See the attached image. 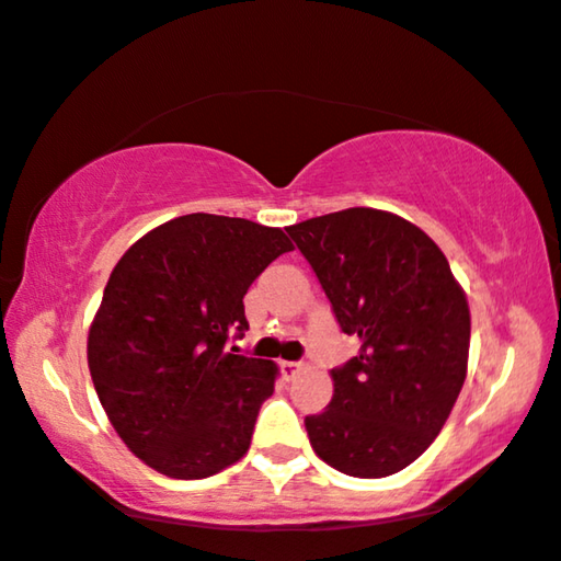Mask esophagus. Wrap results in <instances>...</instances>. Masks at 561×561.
Returning a JSON list of instances; mask_svg holds the SVG:
<instances>
[{
    "instance_id": "34e87169",
    "label": "esophagus",
    "mask_w": 561,
    "mask_h": 561,
    "mask_svg": "<svg viewBox=\"0 0 561 561\" xmlns=\"http://www.w3.org/2000/svg\"><path fill=\"white\" fill-rule=\"evenodd\" d=\"M278 367H280V375H283V378H286V380H294L296 375L304 370L301 363H288V359H283V363H280Z\"/></svg>"
}]
</instances>
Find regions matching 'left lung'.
Instances as JSON below:
<instances>
[{"instance_id": "8db88e82", "label": "left lung", "mask_w": 561, "mask_h": 561, "mask_svg": "<svg viewBox=\"0 0 561 561\" xmlns=\"http://www.w3.org/2000/svg\"><path fill=\"white\" fill-rule=\"evenodd\" d=\"M286 232L359 352L306 416L311 447L352 478H388L428 449L467 375L470 309L444 252L396 214L344 209Z\"/></svg>"}]
</instances>
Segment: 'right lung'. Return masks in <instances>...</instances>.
Segmentation results:
<instances>
[{"label":"right lung","instance_id":"add662e5","mask_svg":"<svg viewBox=\"0 0 561 561\" xmlns=\"http://www.w3.org/2000/svg\"><path fill=\"white\" fill-rule=\"evenodd\" d=\"M288 250L280 229L186 214L114 265L89 329V370L112 426L152 470L202 480L250 449L275 365L229 344L250 327L252 280Z\"/></svg>","mask_w":561,"mask_h":561}]
</instances>
